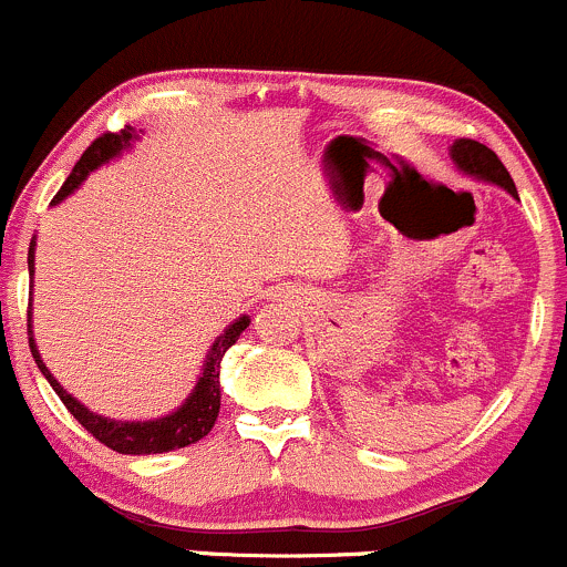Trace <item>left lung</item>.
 I'll return each mask as SVG.
<instances>
[{"label":"left lung","instance_id":"obj_1","mask_svg":"<svg viewBox=\"0 0 567 567\" xmlns=\"http://www.w3.org/2000/svg\"><path fill=\"white\" fill-rule=\"evenodd\" d=\"M451 157L456 161L461 172L472 174V177L477 179H486V183L499 185V188H505L513 198H518L511 174H507V168L502 166L497 153L488 150L486 144L475 142V138H458V142L451 147Z\"/></svg>","mask_w":567,"mask_h":567}]
</instances>
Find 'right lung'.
I'll return each instance as SVG.
<instances>
[{"mask_svg":"<svg viewBox=\"0 0 567 567\" xmlns=\"http://www.w3.org/2000/svg\"><path fill=\"white\" fill-rule=\"evenodd\" d=\"M136 127L125 125L120 133H103L101 138L90 144L81 161L75 163L70 177L65 179V185L60 188V194L54 196L51 204H60L62 198L73 194L81 183L86 179V174L95 172L97 166L109 163L111 157H116L122 150L131 147V142L136 138ZM34 270V240L29 243V272ZM29 319H32V311H29ZM250 324L248 317H240L237 322H231L215 338V343L209 347L207 360L202 365V377L196 379V388L194 393L185 399V404L179 410H174L166 417H157V420H111L103 417V414H95L86 410L81 401H75L73 395L62 388L60 382L54 379V373L45 369V363L40 360L38 347H34V338H32V324H29V349H32V358L38 363V369L43 371V377L49 379V384L54 388V393L60 395L62 404L68 406V412L95 436L97 442L111 447L116 453H125V456H150V453H168V451H177V447H188L194 442L207 436L213 431L215 417L220 412V360H224L226 349L240 338V332L245 327Z\"/></svg>","mask_w":567,"mask_h":567,"instance_id":"add662e5","label":"right lung"}]
</instances>
